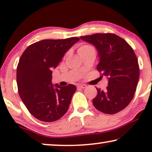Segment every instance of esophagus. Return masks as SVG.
<instances>
[{
  "label": "esophagus",
  "instance_id": "esophagus-1",
  "mask_svg": "<svg viewBox=\"0 0 152 152\" xmlns=\"http://www.w3.org/2000/svg\"><path fill=\"white\" fill-rule=\"evenodd\" d=\"M86 87V84H79L77 86V88H81V89H83V88H85Z\"/></svg>",
  "mask_w": 152,
  "mask_h": 152
}]
</instances>
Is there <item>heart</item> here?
I'll use <instances>...</instances> for the list:
<instances>
[{
  "label": "heart",
  "mask_w": 152,
  "mask_h": 152,
  "mask_svg": "<svg viewBox=\"0 0 152 152\" xmlns=\"http://www.w3.org/2000/svg\"><path fill=\"white\" fill-rule=\"evenodd\" d=\"M92 50H95L94 48H93L92 45L89 44H81L79 45L77 48V52L79 55L80 56L83 55V54L87 53V52L92 51Z\"/></svg>",
  "instance_id": "b5f03b06"
}]
</instances>
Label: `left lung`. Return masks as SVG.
I'll list each match as a JSON object with an SVG mask.
<instances>
[{
	"label": "left lung",
	"instance_id": "8db88e82",
	"mask_svg": "<svg viewBox=\"0 0 152 152\" xmlns=\"http://www.w3.org/2000/svg\"><path fill=\"white\" fill-rule=\"evenodd\" d=\"M92 43L98 51L97 69L109 83L105 91L96 88L94 107L107 114L118 113L129 105L134 96L140 75L136 54L125 40L112 33H97L80 37Z\"/></svg>",
	"mask_w": 152,
	"mask_h": 152
}]
</instances>
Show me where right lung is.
<instances>
[{
  "mask_svg": "<svg viewBox=\"0 0 152 152\" xmlns=\"http://www.w3.org/2000/svg\"><path fill=\"white\" fill-rule=\"evenodd\" d=\"M80 40L45 39L32 43L22 54L17 66L16 82L19 96L29 112L41 121L54 122L67 112L76 86L52 84V69L64 54Z\"/></svg>",
  "mask_w": 152,
  "mask_h": 152,
  "instance_id": "1",
  "label": "right lung"
}]
</instances>
